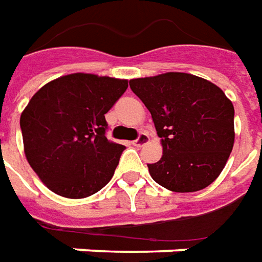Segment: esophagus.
I'll use <instances>...</instances> for the list:
<instances>
[{"mask_svg": "<svg viewBox=\"0 0 262 262\" xmlns=\"http://www.w3.org/2000/svg\"><path fill=\"white\" fill-rule=\"evenodd\" d=\"M148 141H149V137H148V134H139V137L135 141H133L134 146H144L145 144H148Z\"/></svg>", "mask_w": 262, "mask_h": 262, "instance_id": "esophagus-1", "label": "esophagus"}]
</instances>
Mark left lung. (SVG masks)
Instances as JSON below:
<instances>
[{
	"label": "left lung",
	"mask_w": 262,
	"mask_h": 262,
	"mask_svg": "<svg viewBox=\"0 0 262 262\" xmlns=\"http://www.w3.org/2000/svg\"><path fill=\"white\" fill-rule=\"evenodd\" d=\"M129 88L149 110L163 146L159 162L148 165L152 179L174 192L216 180L234 144V107L222 89L184 72L131 79Z\"/></svg>",
	"instance_id": "8db88e82"
}]
</instances>
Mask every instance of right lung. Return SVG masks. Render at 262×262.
<instances>
[{"instance_id":"add662e5","label":"right lung","mask_w":262,"mask_h":262,"mask_svg":"<svg viewBox=\"0 0 262 262\" xmlns=\"http://www.w3.org/2000/svg\"><path fill=\"white\" fill-rule=\"evenodd\" d=\"M127 79L71 74L46 83L20 114L26 159L51 191L86 198L112 180L124 145L106 138L104 114Z\"/></svg>"}]
</instances>
